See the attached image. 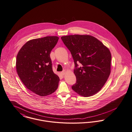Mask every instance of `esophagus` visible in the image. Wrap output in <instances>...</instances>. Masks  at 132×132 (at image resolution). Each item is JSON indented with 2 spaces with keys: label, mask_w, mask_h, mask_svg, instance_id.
<instances>
[{
  "label": "esophagus",
  "mask_w": 132,
  "mask_h": 132,
  "mask_svg": "<svg viewBox=\"0 0 132 132\" xmlns=\"http://www.w3.org/2000/svg\"><path fill=\"white\" fill-rule=\"evenodd\" d=\"M65 73V71H62V72H61V75H62V76L64 75Z\"/></svg>",
  "instance_id": "esophagus-1"
}]
</instances>
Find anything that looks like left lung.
<instances>
[{
  "label": "left lung",
  "mask_w": 132,
  "mask_h": 132,
  "mask_svg": "<svg viewBox=\"0 0 132 132\" xmlns=\"http://www.w3.org/2000/svg\"><path fill=\"white\" fill-rule=\"evenodd\" d=\"M61 39L70 51L75 63L73 72L77 81L72 89L84 97L95 94L104 85L110 73L109 50L90 35H68ZM79 63L81 66L78 67Z\"/></svg>",
  "instance_id": "obj_1"
}]
</instances>
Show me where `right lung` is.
<instances>
[{"label":"right lung","mask_w":132,"mask_h":132,"mask_svg":"<svg viewBox=\"0 0 132 132\" xmlns=\"http://www.w3.org/2000/svg\"><path fill=\"white\" fill-rule=\"evenodd\" d=\"M59 39L47 36L31 40L16 56V69L21 80L27 88L40 96L50 95L58 88L60 78L53 72L50 54Z\"/></svg>","instance_id":"add662e5"}]
</instances>
